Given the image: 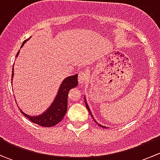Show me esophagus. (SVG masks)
Returning <instances> with one entry per match:
<instances>
[{
	"label": "esophagus",
	"instance_id": "obj_1",
	"mask_svg": "<svg viewBox=\"0 0 160 160\" xmlns=\"http://www.w3.org/2000/svg\"><path fill=\"white\" fill-rule=\"evenodd\" d=\"M88 79V73L86 71H81L79 72L78 75V81L80 83H85L87 80Z\"/></svg>",
	"mask_w": 160,
	"mask_h": 160
}]
</instances>
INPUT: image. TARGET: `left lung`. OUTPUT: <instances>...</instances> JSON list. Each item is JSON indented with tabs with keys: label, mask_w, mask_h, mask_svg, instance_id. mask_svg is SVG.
<instances>
[{
	"label": "left lung",
	"mask_w": 160,
	"mask_h": 160,
	"mask_svg": "<svg viewBox=\"0 0 160 160\" xmlns=\"http://www.w3.org/2000/svg\"><path fill=\"white\" fill-rule=\"evenodd\" d=\"M84 101H85V104H86V107H87V108H88V111H89V113H90V115H91V116H92V118H93V115H92L91 112H90V108H89V107H88V102H87V101H86V98H85V97H84ZM93 120H94V118H93ZM94 122H96V123H98V122H96V121H95V120H94ZM98 125H100V126H101V128H107V127H106V126H103V125H100V124H98Z\"/></svg>",
	"instance_id": "8db88e82"
}]
</instances>
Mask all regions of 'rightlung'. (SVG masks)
I'll list each match as a JSON object with an SVG mask.
<instances>
[{
    "label": "right lung",
    "instance_id": "obj_1",
    "mask_svg": "<svg viewBox=\"0 0 160 160\" xmlns=\"http://www.w3.org/2000/svg\"><path fill=\"white\" fill-rule=\"evenodd\" d=\"M29 38L24 41L22 43L21 48L23 47L25 43L28 41ZM19 52L16 55V57L18 56ZM14 77V67L12 68V79ZM78 75L70 76L67 77L62 80V83L59 86V90H58L56 98L53 100L51 105L46 109L42 114H40L39 115L37 116H30L28 114H25L20 109L21 112L28 119H29L32 122L37 124L42 127H52L56 125L59 122H61L65 114L67 111V99H68V93L70 89L76 88L78 85V79H77ZM12 81V80H11Z\"/></svg>",
    "mask_w": 160,
    "mask_h": 160
}]
</instances>
